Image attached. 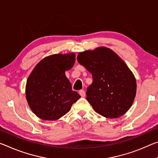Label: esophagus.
<instances>
[{
    "mask_svg": "<svg viewBox=\"0 0 158 158\" xmlns=\"http://www.w3.org/2000/svg\"><path fill=\"white\" fill-rule=\"evenodd\" d=\"M79 95H80V96H81V97H84L85 95H86V94H85L84 90H83V89L80 90V91H79Z\"/></svg>",
    "mask_w": 158,
    "mask_h": 158,
    "instance_id": "34e87169",
    "label": "esophagus"
}]
</instances>
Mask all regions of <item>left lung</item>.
<instances>
[{
	"instance_id": "left-lung-1",
	"label": "left lung",
	"mask_w": 158,
	"mask_h": 158,
	"mask_svg": "<svg viewBox=\"0 0 158 158\" xmlns=\"http://www.w3.org/2000/svg\"><path fill=\"white\" fill-rule=\"evenodd\" d=\"M77 60L92 74L86 100L94 110L108 118L126 113L136 96V82L124 61L105 47L80 52Z\"/></svg>"
}]
</instances>
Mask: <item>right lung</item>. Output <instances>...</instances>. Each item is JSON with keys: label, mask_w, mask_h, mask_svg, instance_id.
<instances>
[{"label": "right lung", "mask_w": 158, "mask_h": 158, "mask_svg": "<svg viewBox=\"0 0 158 158\" xmlns=\"http://www.w3.org/2000/svg\"><path fill=\"white\" fill-rule=\"evenodd\" d=\"M75 55L56 54L45 57L27 81L26 98L31 110L44 120H56L69 111L80 98L72 91L65 71L72 69Z\"/></svg>", "instance_id": "right-lung-1"}]
</instances>
